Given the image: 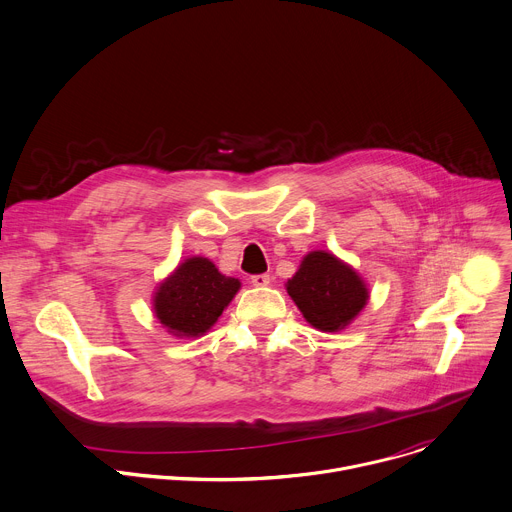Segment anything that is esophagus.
<instances>
[{
	"label": "esophagus",
	"instance_id": "34e87169",
	"mask_svg": "<svg viewBox=\"0 0 512 512\" xmlns=\"http://www.w3.org/2000/svg\"><path fill=\"white\" fill-rule=\"evenodd\" d=\"M251 283L257 285V287H265V285L271 283V277H269L267 273H259V275H253V277H251Z\"/></svg>",
	"mask_w": 512,
	"mask_h": 512
}]
</instances>
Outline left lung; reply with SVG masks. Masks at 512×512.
<instances>
[{
    "mask_svg": "<svg viewBox=\"0 0 512 512\" xmlns=\"http://www.w3.org/2000/svg\"><path fill=\"white\" fill-rule=\"evenodd\" d=\"M285 287L304 318L322 332L342 330L369 302L367 283L326 251L308 253Z\"/></svg>",
    "mask_w": 512,
    "mask_h": 512,
    "instance_id": "1",
    "label": "left lung"
}]
</instances>
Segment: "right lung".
<instances>
[{
    "mask_svg": "<svg viewBox=\"0 0 512 512\" xmlns=\"http://www.w3.org/2000/svg\"><path fill=\"white\" fill-rule=\"evenodd\" d=\"M239 287V279L223 275L210 259L190 257L160 283L154 312L174 336L196 338L214 326Z\"/></svg>",
    "mask_w": 512,
    "mask_h": 512,
    "instance_id": "add662e5",
    "label": "right lung"
}]
</instances>
